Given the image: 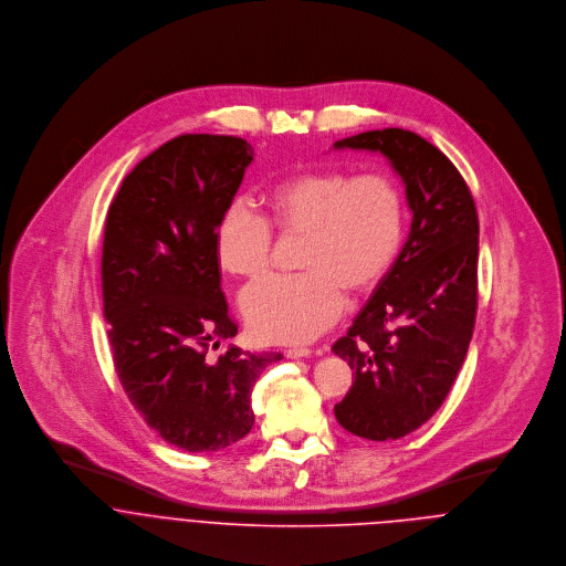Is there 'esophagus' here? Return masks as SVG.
Listing matches in <instances>:
<instances>
[{
	"label": "esophagus",
	"instance_id": "obj_1",
	"mask_svg": "<svg viewBox=\"0 0 566 566\" xmlns=\"http://www.w3.org/2000/svg\"><path fill=\"white\" fill-rule=\"evenodd\" d=\"M310 355H312V350H310V348H303V346H301V348H287V350H285V357H287V359H301V357H310Z\"/></svg>",
	"mask_w": 566,
	"mask_h": 566
}]
</instances>
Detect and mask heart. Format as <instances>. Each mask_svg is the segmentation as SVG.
Here are the masks:
<instances>
[{
	"mask_svg": "<svg viewBox=\"0 0 566 566\" xmlns=\"http://www.w3.org/2000/svg\"><path fill=\"white\" fill-rule=\"evenodd\" d=\"M263 216L233 202L216 227L224 272L261 276L272 256V231L303 235L298 274H272L242 294L250 331L265 342H312L342 316L346 294L373 292L392 268L403 240V198L386 174L301 171L263 193Z\"/></svg>",
	"mask_w": 566,
	"mask_h": 566,
	"instance_id": "1",
	"label": "heart"
}]
</instances>
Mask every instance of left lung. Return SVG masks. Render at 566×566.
Segmentation results:
<instances>
[{"instance_id":"8db88e82","label":"left lung","mask_w":566,"mask_h":566,"mask_svg":"<svg viewBox=\"0 0 566 566\" xmlns=\"http://www.w3.org/2000/svg\"><path fill=\"white\" fill-rule=\"evenodd\" d=\"M333 148L381 153L411 211L403 250L333 344L355 375L337 422L366 440H397L438 411L464 364L478 316V209L458 167L416 133L368 130Z\"/></svg>"}]
</instances>
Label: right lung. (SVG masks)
Returning a JSON list of instances; mask_svg holds the SVG:
<instances>
[{"mask_svg":"<svg viewBox=\"0 0 566 566\" xmlns=\"http://www.w3.org/2000/svg\"><path fill=\"white\" fill-rule=\"evenodd\" d=\"M252 146L229 135H180L124 178L108 207L102 296L117 377L165 442L220 451L254 424L250 390L281 353L229 346L238 335L220 287L216 227Z\"/></svg>","mask_w":566,"mask_h":566,"instance_id":"1","label":"right lung"}]
</instances>
